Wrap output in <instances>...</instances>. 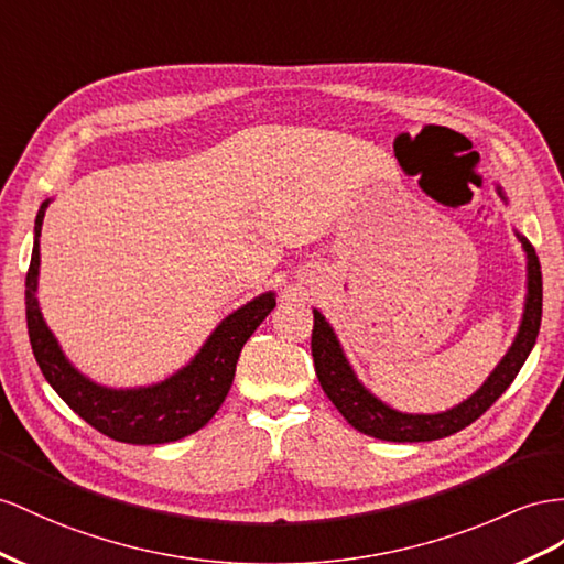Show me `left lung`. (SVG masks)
<instances>
[{"label":"left lung","instance_id":"obj_1","mask_svg":"<svg viewBox=\"0 0 564 564\" xmlns=\"http://www.w3.org/2000/svg\"><path fill=\"white\" fill-rule=\"evenodd\" d=\"M496 193L508 205V195L496 183ZM522 250L527 254V295H524V310L514 340L502 355L496 369L488 373V379L474 391L467 400L457 402L455 408L443 412H400L391 405H386L381 398L373 395L369 388L357 379V373L345 357L343 345L336 336L334 326L326 322V316L319 310L314 312V328H312V357L314 369L324 393L334 402L336 410L348 420L350 426L367 433L371 438L379 441H393V443H422V441H438L445 436L469 426L471 422L494 405V402L508 391V386L527 362V357L536 343L539 328H541V312H543V279H541V264L536 250L531 242L517 234Z\"/></svg>","mask_w":564,"mask_h":564}]
</instances>
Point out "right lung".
Returning <instances> with one entry per match:
<instances>
[{"mask_svg": "<svg viewBox=\"0 0 564 564\" xmlns=\"http://www.w3.org/2000/svg\"><path fill=\"white\" fill-rule=\"evenodd\" d=\"M50 202H42L35 216L33 257L25 276L28 336L42 377L80 420L113 441L156 445L191 436L221 408L234 383L242 345L276 307V293L267 291L224 316L191 362L164 381L135 388L97 383L66 357L40 310V234Z\"/></svg>", "mask_w": 564, "mask_h": 564, "instance_id": "1", "label": "right lung"}]
</instances>
